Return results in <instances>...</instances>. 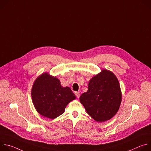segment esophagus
Masks as SVG:
<instances>
[{
	"mask_svg": "<svg viewBox=\"0 0 151 151\" xmlns=\"http://www.w3.org/2000/svg\"><path fill=\"white\" fill-rule=\"evenodd\" d=\"M75 96H76L78 98H79V97H80V93H79V92H75Z\"/></svg>",
	"mask_w": 151,
	"mask_h": 151,
	"instance_id": "1",
	"label": "esophagus"
}]
</instances>
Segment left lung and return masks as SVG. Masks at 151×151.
I'll return each mask as SVG.
<instances>
[{
    "instance_id": "left-lung-1",
    "label": "left lung",
    "mask_w": 151,
    "mask_h": 151,
    "mask_svg": "<svg viewBox=\"0 0 151 151\" xmlns=\"http://www.w3.org/2000/svg\"><path fill=\"white\" fill-rule=\"evenodd\" d=\"M79 100L96 121L111 119L118 112L122 100L120 85L115 75L103 69L90 80L88 91L80 96Z\"/></svg>"
}]
</instances>
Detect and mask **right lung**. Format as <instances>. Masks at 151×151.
Instances as JSON below:
<instances>
[{
	"label": "right lung",
	"instance_id": "right-lung-1",
	"mask_svg": "<svg viewBox=\"0 0 151 151\" xmlns=\"http://www.w3.org/2000/svg\"><path fill=\"white\" fill-rule=\"evenodd\" d=\"M31 94L36 111L51 119L63 114L68 104L76 99L69 87H62L59 79L47 72L42 73L34 81Z\"/></svg>",
	"mask_w": 151,
	"mask_h": 151
}]
</instances>
